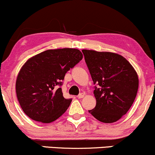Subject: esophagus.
<instances>
[{"label":"esophagus","mask_w":155,"mask_h":155,"mask_svg":"<svg viewBox=\"0 0 155 155\" xmlns=\"http://www.w3.org/2000/svg\"><path fill=\"white\" fill-rule=\"evenodd\" d=\"M84 93H80V94L79 95V96H78L77 97L79 98H84Z\"/></svg>","instance_id":"34e87169"}]
</instances>
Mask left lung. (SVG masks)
Listing matches in <instances>:
<instances>
[{
  "label": "left lung",
  "mask_w": 155,
  "mask_h": 155,
  "mask_svg": "<svg viewBox=\"0 0 155 155\" xmlns=\"http://www.w3.org/2000/svg\"><path fill=\"white\" fill-rule=\"evenodd\" d=\"M91 75L96 99L89 113L103 123L117 121L130 110L137 96L138 76L121 55L112 52L82 50Z\"/></svg>",
  "instance_id": "left-lung-1"
}]
</instances>
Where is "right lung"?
<instances>
[{"label": "right lung", "mask_w": 155, "mask_h": 155, "mask_svg": "<svg viewBox=\"0 0 155 155\" xmlns=\"http://www.w3.org/2000/svg\"><path fill=\"white\" fill-rule=\"evenodd\" d=\"M83 58L76 48L47 50L31 57L21 68L16 80L20 107L30 118L51 123L68 110L71 98H64L62 80L67 71Z\"/></svg>", "instance_id": "1"}]
</instances>
